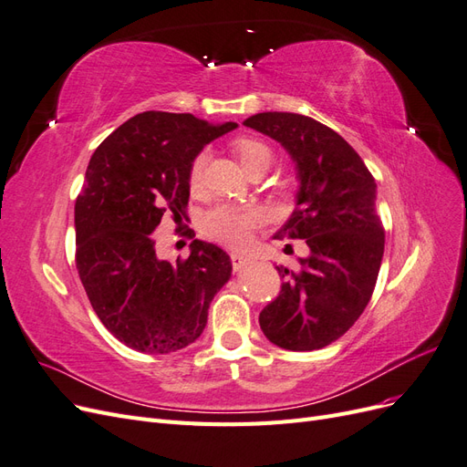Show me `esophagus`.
Returning <instances> with one entry per match:
<instances>
[{"mask_svg":"<svg viewBox=\"0 0 467 467\" xmlns=\"http://www.w3.org/2000/svg\"><path fill=\"white\" fill-rule=\"evenodd\" d=\"M230 259H232V265H234L235 271H242V268H245L251 263V259L242 255V253H232Z\"/></svg>","mask_w":467,"mask_h":467,"instance_id":"esophagus-1","label":"esophagus"}]
</instances>
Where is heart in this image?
Wrapping results in <instances>:
<instances>
[{"mask_svg": "<svg viewBox=\"0 0 467 467\" xmlns=\"http://www.w3.org/2000/svg\"><path fill=\"white\" fill-rule=\"evenodd\" d=\"M232 150L237 155V160L245 167L247 173L251 169L273 161L271 150L255 138H237L232 144ZM202 171L204 158L199 155V158H194L189 169V182L192 189L201 185ZM261 222L263 214L257 208L239 204H218L214 208H210L202 216V232L223 245L244 247L251 242V237L261 225Z\"/></svg>", "mask_w": 467, "mask_h": 467, "instance_id": "heart-1", "label": "heart"}]
</instances>
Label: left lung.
Here are the masks:
<instances>
[{
  "label": "left lung",
  "mask_w": 467,
  "mask_h": 467,
  "mask_svg": "<svg viewBox=\"0 0 467 467\" xmlns=\"http://www.w3.org/2000/svg\"><path fill=\"white\" fill-rule=\"evenodd\" d=\"M288 151L300 181L296 208L275 239H304L298 271L276 266L282 290L259 325L286 350H316L343 337L368 306L384 257L376 181L329 126L296 112H259L245 122Z\"/></svg>",
  "instance_id": "left-lung-1"
}]
</instances>
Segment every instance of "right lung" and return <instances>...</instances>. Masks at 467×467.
<instances>
[{
  "mask_svg": "<svg viewBox=\"0 0 467 467\" xmlns=\"http://www.w3.org/2000/svg\"><path fill=\"white\" fill-rule=\"evenodd\" d=\"M234 129L189 112L146 110L91 155L76 201V265L97 317L126 347L148 355L189 347L232 276L218 245L194 239L189 259L169 263L151 234L163 214L185 216L191 163Z\"/></svg>",
  "mask_w": 467,
  "mask_h": 467,
  "instance_id": "1",
  "label": "right lung"
}]
</instances>
